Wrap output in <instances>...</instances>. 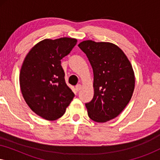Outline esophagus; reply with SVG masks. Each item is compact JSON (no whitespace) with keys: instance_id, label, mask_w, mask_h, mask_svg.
I'll use <instances>...</instances> for the list:
<instances>
[{"instance_id":"34e87169","label":"esophagus","mask_w":160,"mask_h":160,"mask_svg":"<svg viewBox=\"0 0 160 160\" xmlns=\"http://www.w3.org/2000/svg\"><path fill=\"white\" fill-rule=\"evenodd\" d=\"M81 89H82V85H81V84H77V85H76V91L78 92Z\"/></svg>"}]
</instances>
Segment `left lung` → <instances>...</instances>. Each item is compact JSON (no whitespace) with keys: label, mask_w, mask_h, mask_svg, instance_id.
<instances>
[{"label":"left lung","mask_w":160,"mask_h":160,"mask_svg":"<svg viewBox=\"0 0 160 160\" xmlns=\"http://www.w3.org/2000/svg\"><path fill=\"white\" fill-rule=\"evenodd\" d=\"M78 47L93 70L94 96L85 104L89 117L96 122L114 119L124 110L135 89V73L124 52L112 43L87 40Z\"/></svg>","instance_id":"8db88e82"}]
</instances>
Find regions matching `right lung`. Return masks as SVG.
I'll list each match as a JSON object with an SVG mask.
<instances>
[{"label": "right lung", "instance_id": "add662e5", "mask_svg": "<svg viewBox=\"0 0 160 160\" xmlns=\"http://www.w3.org/2000/svg\"><path fill=\"white\" fill-rule=\"evenodd\" d=\"M77 43L76 38L44 39L26 55L19 73L22 94L39 117L54 121L64 114L74 97L66 84L61 60Z\"/></svg>", "mask_w": 160, "mask_h": 160}]
</instances>
